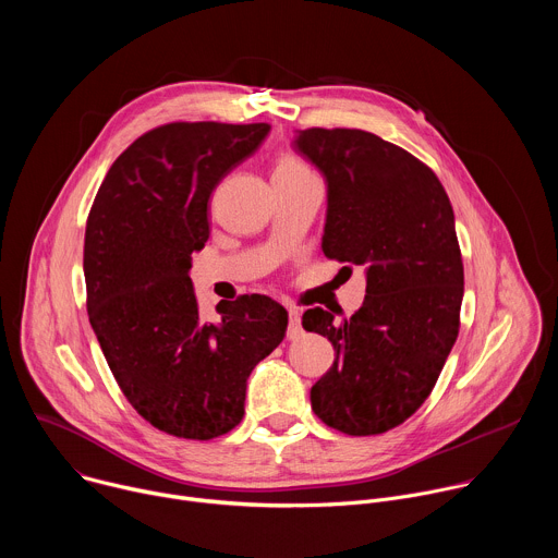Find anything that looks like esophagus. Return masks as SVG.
Returning a JSON list of instances; mask_svg holds the SVG:
<instances>
[{
    "label": "esophagus",
    "mask_w": 558,
    "mask_h": 558,
    "mask_svg": "<svg viewBox=\"0 0 558 558\" xmlns=\"http://www.w3.org/2000/svg\"><path fill=\"white\" fill-rule=\"evenodd\" d=\"M302 320H300V311L298 308H289V327H287V338L289 340H298L302 338Z\"/></svg>",
    "instance_id": "esophagus-1"
}]
</instances>
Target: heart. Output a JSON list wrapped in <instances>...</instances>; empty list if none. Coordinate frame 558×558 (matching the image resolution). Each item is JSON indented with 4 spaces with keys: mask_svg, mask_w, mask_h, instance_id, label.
I'll return each mask as SVG.
<instances>
[{
    "mask_svg": "<svg viewBox=\"0 0 558 558\" xmlns=\"http://www.w3.org/2000/svg\"><path fill=\"white\" fill-rule=\"evenodd\" d=\"M304 172H308V168L300 161L298 156H293V154H282V156L278 158V163H276V174H274V177H282V174H304Z\"/></svg>",
    "mask_w": 558,
    "mask_h": 558,
    "instance_id": "obj_1",
    "label": "heart"
}]
</instances>
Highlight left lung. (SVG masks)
<instances>
[{
  "label": "left lung",
  "instance_id": "left-lung-1",
  "mask_svg": "<svg viewBox=\"0 0 558 558\" xmlns=\"http://www.w3.org/2000/svg\"><path fill=\"white\" fill-rule=\"evenodd\" d=\"M293 147L327 179L325 256L366 269L351 317L336 323L320 306L302 315V327L336 351L311 388V409L340 433L379 435L426 402L459 333L452 205L428 166L377 134L308 128Z\"/></svg>",
  "mask_w": 558,
  "mask_h": 558
}]
</instances>
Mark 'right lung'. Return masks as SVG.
<instances>
[{"instance_id": "add662e5", "label": "right lung", "mask_w": 558, "mask_h": 558, "mask_svg": "<svg viewBox=\"0 0 558 558\" xmlns=\"http://www.w3.org/2000/svg\"><path fill=\"white\" fill-rule=\"evenodd\" d=\"M271 125L168 123L138 136L108 170L86 222L88 317L134 411L183 439L241 424L247 379L284 338L289 315L269 295L220 300L205 323L190 278L209 238L216 185Z\"/></svg>"}]
</instances>
